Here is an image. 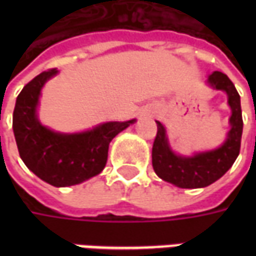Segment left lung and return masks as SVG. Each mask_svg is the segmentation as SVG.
Listing matches in <instances>:
<instances>
[{
  "label": "left lung",
  "mask_w": 256,
  "mask_h": 256,
  "mask_svg": "<svg viewBox=\"0 0 256 256\" xmlns=\"http://www.w3.org/2000/svg\"><path fill=\"white\" fill-rule=\"evenodd\" d=\"M207 84L215 90H222L228 96L232 115L229 118L230 130L226 140L215 150L196 152L192 156L176 154L168 144L166 128L159 120L158 134L152 146V166L158 177L178 188H206L225 174L240 154L242 134V116L240 96L234 84L225 74L220 71L208 75Z\"/></svg>",
  "instance_id": "1"
}]
</instances>
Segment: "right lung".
I'll list each match as a JSON object with an SVG mask.
<instances>
[{"instance_id":"right-lung-1","label":"right lung","mask_w":256,"mask_h":256,"mask_svg":"<svg viewBox=\"0 0 256 256\" xmlns=\"http://www.w3.org/2000/svg\"><path fill=\"white\" fill-rule=\"evenodd\" d=\"M53 68L36 75L16 98L14 111V140L28 170L42 181L63 188L84 182L102 172L112 138L136 122H106L80 133H60L38 119L41 90L58 75Z\"/></svg>"}]
</instances>
